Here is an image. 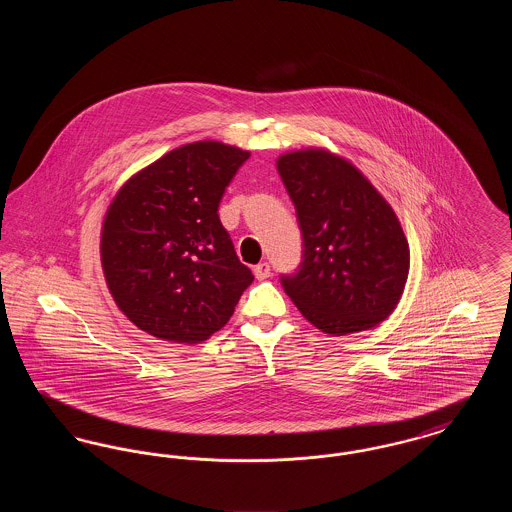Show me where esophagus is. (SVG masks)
<instances>
[{
	"instance_id": "obj_1",
	"label": "esophagus",
	"mask_w": 512,
	"mask_h": 512,
	"mask_svg": "<svg viewBox=\"0 0 512 512\" xmlns=\"http://www.w3.org/2000/svg\"><path fill=\"white\" fill-rule=\"evenodd\" d=\"M253 274L257 280H267L270 276V265L268 263H259L257 267L253 268Z\"/></svg>"
}]
</instances>
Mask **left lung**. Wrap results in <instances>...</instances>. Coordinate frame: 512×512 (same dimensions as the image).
Returning a JSON list of instances; mask_svg holds the SVG:
<instances>
[{
  "mask_svg": "<svg viewBox=\"0 0 512 512\" xmlns=\"http://www.w3.org/2000/svg\"><path fill=\"white\" fill-rule=\"evenodd\" d=\"M303 236V263L282 276L299 313L330 336L378 326L395 311L411 267L401 222L363 172L322 147L276 159Z\"/></svg>",
  "mask_w": 512,
  "mask_h": 512,
  "instance_id": "1",
  "label": "left lung"
}]
</instances>
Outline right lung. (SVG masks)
<instances>
[{
    "label": "right lung",
    "mask_w": 512,
    "mask_h": 512,
    "mask_svg": "<svg viewBox=\"0 0 512 512\" xmlns=\"http://www.w3.org/2000/svg\"><path fill=\"white\" fill-rule=\"evenodd\" d=\"M249 151L215 140L176 147L113 197L99 255L107 288L140 330L176 343L211 338L253 282L220 224L219 203Z\"/></svg>",
    "instance_id": "obj_1"
}]
</instances>
